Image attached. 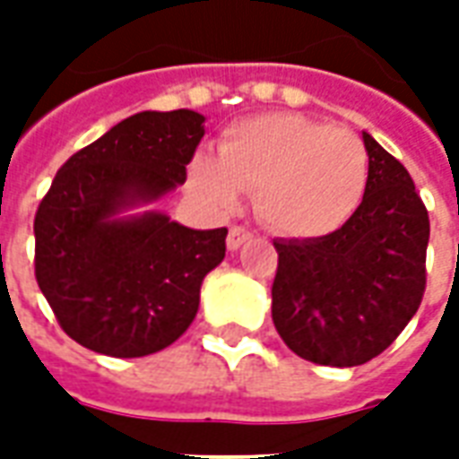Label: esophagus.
Masks as SVG:
<instances>
[{"label":"esophagus","mask_w":459,"mask_h":459,"mask_svg":"<svg viewBox=\"0 0 459 459\" xmlns=\"http://www.w3.org/2000/svg\"><path fill=\"white\" fill-rule=\"evenodd\" d=\"M253 238V233L248 229H243V226H230L229 230V238H226V246L229 250H238L246 240Z\"/></svg>","instance_id":"esophagus-1"}]
</instances>
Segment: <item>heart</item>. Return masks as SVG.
I'll use <instances>...</instances> for the list:
<instances>
[{"instance_id": "obj_1", "label": "heart", "mask_w": 459, "mask_h": 459, "mask_svg": "<svg viewBox=\"0 0 459 459\" xmlns=\"http://www.w3.org/2000/svg\"><path fill=\"white\" fill-rule=\"evenodd\" d=\"M191 186L230 211L255 191L263 226L285 238H319L344 226L364 199L368 152L359 134L295 113L255 115L230 125L216 160L201 154Z\"/></svg>"}]
</instances>
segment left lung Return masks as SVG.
<instances>
[{"instance_id":"left-lung-1","label":"left lung","mask_w":459,"mask_h":459,"mask_svg":"<svg viewBox=\"0 0 459 459\" xmlns=\"http://www.w3.org/2000/svg\"><path fill=\"white\" fill-rule=\"evenodd\" d=\"M364 134L368 184L342 229L278 238L273 322L282 342L322 366H361L394 344L420 307L430 221L411 174Z\"/></svg>"}]
</instances>
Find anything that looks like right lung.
Returning <instances> with one entry per match:
<instances>
[{"instance_id":"1","label":"right lung","mask_w":459,"mask_h":459,"mask_svg":"<svg viewBox=\"0 0 459 459\" xmlns=\"http://www.w3.org/2000/svg\"><path fill=\"white\" fill-rule=\"evenodd\" d=\"M206 117L144 110L75 152L34 219L36 282L78 344L134 359L161 351L199 312L201 282L226 255V229L196 230L134 211L186 181Z\"/></svg>"}]
</instances>
